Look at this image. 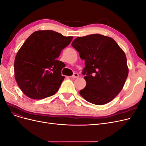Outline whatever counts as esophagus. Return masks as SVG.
<instances>
[{
    "label": "esophagus",
    "instance_id": "1",
    "mask_svg": "<svg viewBox=\"0 0 146 146\" xmlns=\"http://www.w3.org/2000/svg\"><path fill=\"white\" fill-rule=\"evenodd\" d=\"M78 77H79L78 74H77V73H74V74H73V76H72V78H78Z\"/></svg>",
    "mask_w": 146,
    "mask_h": 146
}]
</instances>
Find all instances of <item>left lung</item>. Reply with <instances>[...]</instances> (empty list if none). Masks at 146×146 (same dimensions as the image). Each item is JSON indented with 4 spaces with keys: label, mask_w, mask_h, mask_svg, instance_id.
Wrapping results in <instances>:
<instances>
[{
    "label": "left lung",
    "mask_w": 146,
    "mask_h": 146,
    "mask_svg": "<svg viewBox=\"0 0 146 146\" xmlns=\"http://www.w3.org/2000/svg\"><path fill=\"white\" fill-rule=\"evenodd\" d=\"M72 46L85 60L82 74L86 85L80 94L92 104L110 102L122 90L129 74L124 52L113 38L100 34L77 37Z\"/></svg>",
    "instance_id": "obj_1"
}]
</instances>
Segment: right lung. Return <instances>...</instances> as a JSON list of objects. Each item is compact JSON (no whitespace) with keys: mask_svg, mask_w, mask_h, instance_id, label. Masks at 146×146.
Here are the masks:
<instances>
[{"mask_svg":"<svg viewBox=\"0 0 146 146\" xmlns=\"http://www.w3.org/2000/svg\"><path fill=\"white\" fill-rule=\"evenodd\" d=\"M72 38L53 30H38L26 39L17 53L14 68L16 81L27 97L42 99L58 91L64 78V64L56 58Z\"/></svg>","mask_w":146,"mask_h":146,"instance_id":"right-lung-1","label":"right lung"}]
</instances>
